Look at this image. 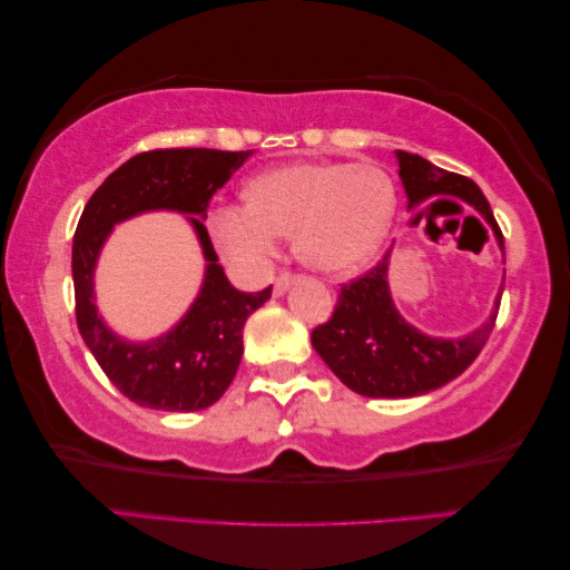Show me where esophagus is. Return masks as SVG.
I'll use <instances>...</instances> for the list:
<instances>
[{
  "label": "esophagus",
  "mask_w": 570,
  "mask_h": 570,
  "mask_svg": "<svg viewBox=\"0 0 570 570\" xmlns=\"http://www.w3.org/2000/svg\"><path fill=\"white\" fill-rule=\"evenodd\" d=\"M293 285V275L291 273H283L279 275L277 279H275V295L279 297V295H285L287 293V287Z\"/></svg>",
  "instance_id": "1"
}]
</instances>
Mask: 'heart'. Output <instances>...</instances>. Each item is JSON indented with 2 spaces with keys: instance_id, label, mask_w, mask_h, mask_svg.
Masks as SVG:
<instances>
[{
  "instance_id": "obj_1",
  "label": "heart",
  "mask_w": 570,
  "mask_h": 570,
  "mask_svg": "<svg viewBox=\"0 0 570 570\" xmlns=\"http://www.w3.org/2000/svg\"><path fill=\"white\" fill-rule=\"evenodd\" d=\"M247 204H217L207 229L229 265L259 273L273 263L279 235L321 273H348L376 255L396 212L394 179L373 164L305 161L259 174Z\"/></svg>"
}]
</instances>
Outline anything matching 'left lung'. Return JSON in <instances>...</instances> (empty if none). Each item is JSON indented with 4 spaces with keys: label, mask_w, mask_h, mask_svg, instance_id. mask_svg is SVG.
Listing matches in <instances>:
<instances>
[{
    "label": "left lung",
    "mask_w": 570,
    "mask_h": 570,
    "mask_svg": "<svg viewBox=\"0 0 570 570\" xmlns=\"http://www.w3.org/2000/svg\"><path fill=\"white\" fill-rule=\"evenodd\" d=\"M399 176L404 184L409 212L432 197H456L482 214L495 232L498 247L502 232L480 186L460 174H450L426 158L396 151ZM391 249L366 275L341 287L333 318L313 331L311 341L318 356L351 391L368 399H412L442 389L480 356L498 318L502 285L495 305L480 328L460 338L429 335L409 323L394 305L389 291Z\"/></svg>",
    "instance_id": "8db88e82"
}]
</instances>
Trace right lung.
Here are the masks:
<instances>
[{"label":"right lung","instance_id":"obj_1","mask_svg":"<svg viewBox=\"0 0 570 570\" xmlns=\"http://www.w3.org/2000/svg\"><path fill=\"white\" fill-rule=\"evenodd\" d=\"M249 151L164 148L128 158L82 209L72 239L75 315L86 346L120 394L158 412H199L219 401L242 361V328L273 285L242 293L229 283L204 227L214 191L229 181ZM146 210H179L205 255L198 297L176 326L148 342H128L101 321L95 305L97 257L115 224Z\"/></svg>","mask_w":570,"mask_h":570}]
</instances>
